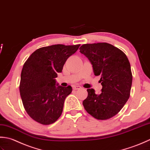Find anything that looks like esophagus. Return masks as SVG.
Here are the masks:
<instances>
[{
  "mask_svg": "<svg viewBox=\"0 0 150 150\" xmlns=\"http://www.w3.org/2000/svg\"><path fill=\"white\" fill-rule=\"evenodd\" d=\"M81 88V86H79V85H74V86H73V89H74V90L80 89Z\"/></svg>",
  "mask_w": 150,
  "mask_h": 150,
  "instance_id": "34e87169",
  "label": "esophagus"
}]
</instances>
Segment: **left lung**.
I'll list each match as a JSON object with an SVG mask.
<instances>
[{"instance_id":"1","label":"left lung","mask_w":150,"mask_h":150,"mask_svg":"<svg viewBox=\"0 0 150 150\" xmlns=\"http://www.w3.org/2000/svg\"><path fill=\"white\" fill-rule=\"evenodd\" d=\"M80 53L89 60L95 76H100L102 93L88 88L83 105L88 114L98 120H107L117 115L127 102L132 85V74L126 55L107 42L85 44Z\"/></svg>"}]
</instances>
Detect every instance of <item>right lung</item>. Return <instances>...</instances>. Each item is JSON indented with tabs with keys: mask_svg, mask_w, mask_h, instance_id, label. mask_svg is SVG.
<instances>
[{
	"mask_svg": "<svg viewBox=\"0 0 150 150\" xmlns=\"http://www.w3.org/2000/svg\"><path fill=\"white\" fill-rule=\"evenodd\" d=\"M80 45H54L39 48L24 64L20 94L24 108L33 120L43 125L54 123L62 113L64 102L71 86L59 85L56 80L67 59Z\"/></svg>",
	"mask_w": 150,
	"mask_h": 150,
	"instance_id": "obj_1",
	"label": "right lung"
}]
</instances>
